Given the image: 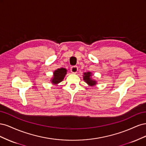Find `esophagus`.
<instances>
[{
	"instance_id": "34e87169",
	"label": "esophagus",
	"mask_w": 146,
	"mask_h": 146,
	"mask_svg": "<svg viewBox=\"0 0 146 146\" xmlns=\"http://www.w3.org/2000/svg\"><path fill=\"white\" fill-rule=\"evenodd\" d=\"M70 70H71V72L73 74H76L78 71V68L77 66H72V67L70 68Z\"/></svg>"
}]
</instances>
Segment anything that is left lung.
<instances>
[{
  "label": "left lung",
  "instance_id": "left-lung-1",
  "mask_svg": "<svg viewBox=\"0 0 146 146\" xmlns=\"http://www.w3.org/2000/svg\"><path fill=\"white\" fill-rule=\"evenodd\" d=\"M92 72H84L83 75V80L85 81L89 86L93 87L97 85V81L94 79L92 78Z\"/></svg>",
  "mask_w": 146,
  "mask_h": 146
}]
</instances>
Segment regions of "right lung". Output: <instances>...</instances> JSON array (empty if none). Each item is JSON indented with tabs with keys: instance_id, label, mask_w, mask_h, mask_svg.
Returning a JSON list of instances; mask_svg holds the SVG:
<instances>
[{
	"instance_id": "right-lung-1",
	"label": "right lung",
	"mask_w": 146,
	"mask_h": 146,
	"mask_svg": "<svg viewBox=\"0 0 146 146\" xmlns=\"http://www.w3.org/2000/svg\"><path fill=\"white\" fill-rule=\"evenodd\" d=\"M67 74V69L64 68L57 69L54 71L53 77L50 79V82L53 85L58 86V83L62 82Z\"/></svg>"
}]
</instances>
